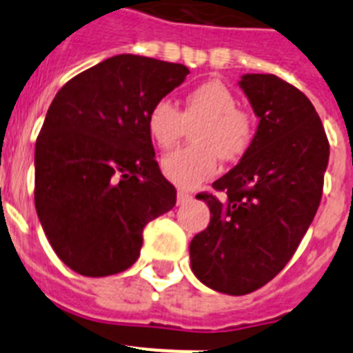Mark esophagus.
<instances>
[{"label": "esophagus", "instance_id": "1", "mask_svg": "<svg viewBox=\"0 0 353 353\" xmlns=\"http://www.w3.org/2000/svg\"><path fill=\"white\" fill-rule=\"evenodd\" d=\"M191 199H192V196L189 194V192H185V191L176 192V203H179V205L187 203V201H191Z\"/></svg>", "mask_w": 353, "mask_h": 353}]
</instances>
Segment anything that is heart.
Instances as JSON below:
<instances>
[{
    "label": "heart",
    "mask_w": 353,
    "mask_h": 353,
    "mask_svg": "<svg viewBox=\"0 0 353 353\" xmlns=\"http://www.w3.org/2000/svg\"><path fill=\"white\" fill-rule=\"evenodd\" d=\"M235 93L221 81H207L187 92L180 111L161 99L146 117L150 138L159 148H171L187 129H192L194 146L174 150L161 159V171L170 182L183 189L201 185L219 171V157L235 161L252 141V118L236 108Z\"/></svg>",
    "instance_id": "heart-1"
}]
</instances>
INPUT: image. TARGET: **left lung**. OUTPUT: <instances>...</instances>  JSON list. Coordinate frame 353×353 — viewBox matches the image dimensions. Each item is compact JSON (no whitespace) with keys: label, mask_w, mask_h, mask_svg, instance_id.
<instances>
[{"label":"left lung","mask_w":353,"mask_h":353,"mask_svg":"<svg viewBox=\"0 0 353 353\" xmlns=\"http://www.w3.org/2000/svg\"><path fill=\"white\" fill-rule=\"evenodd\" d=\"M239 86L260 118L240 162L214 182L223 201L189 245L191 269L215 292L245 295L274 279L297 251L322 199L329 141L301 90L272 74H244Z\"/></svg>","instance_id":"left-lung-1"}]
</instances>
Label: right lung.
Masks as SVG:
<instances>
[{"label": "right lung", "instance_id": "add662e5", "mask_svg": "<svg viewBox=\"0 0 353 353\" xmlns=\"http://www.w3.org/2000/svg\"><path fill=\"white\" fill-rule=\"evenodd\" d=\"M187 74L185 65L118 54L56 93L35 145V208L49 244L74 272L129 269L143 228L176 203L146 117Z\"/></svg>", "mask_w": 353, "mask_h": 353}]
</instances>
